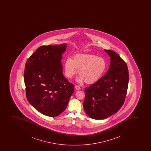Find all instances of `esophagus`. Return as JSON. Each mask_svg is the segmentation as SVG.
<instances>
[{
  "label": "esophagus",
  "instance_id": "34e87169",
  "mask_svg": "<svg viewBox=\"0 0 151 151\" xmlns=\"http://www.w3.org/2000/svg\"><path fill=\"white\" fill-rule=\"evenodd\" d=\"M75 88H76V90H80V89H81V87L79 86H78V85H76V87H75Z\"/></svg>",
  "mask_w": 151,
  "mask_h": 151
}]
</instances>
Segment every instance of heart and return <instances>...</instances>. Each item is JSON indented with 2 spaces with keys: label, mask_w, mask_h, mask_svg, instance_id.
<instances>
[{
  "label": "heart",
  "mask_w": 151,
  "mask_h": 151,
  "mask_svg": "<svg viewBox=\"0 0 151 151\" xmlns=\"http://www.w3.org/2000/svg\"><path fill=\"white\" fill-rule=\"evenodd\" d=\"M107 68V62L104 58L95 54L78 53L73 59L68 58L64 63V73L71 78L78 72L81 76L76 79L78 83L85 82L93 84L102 78Z\"/></svg>",
  "instance_id": "b5f03b06"
}]
</instances>
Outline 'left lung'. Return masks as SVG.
I'll list each match as a JSON object with an SVG mask.
<instances>
[{"instance_id": "obj_1", "label": "left lung", "mask_w": 151, "mask_h": 151, "mask_svg": "<svg viewBox=\"0 0 151 151\" xmlns=\"http://www.w3.org/2000/svg\"><path fill=\"white\" fill-rule=\"evenodd\" d=\"M104 50L110 57L108 70L98 82L85 89L84 110L94 119H104L116 113L124 104L128 88L126 63L114 51Z\"/></svg>"}]
</instances>
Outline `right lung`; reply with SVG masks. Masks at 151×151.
Returning <instances> with one entry per match:
<instances>
[{
  "instance_id": "obj_1",
  "label": "right lung",
  "mask_w": 151,
  "mask_h": 151,
  "mask_svg": "<svg viewBox=\"0 0 151 151\" xmlns=\"http://www.w3.org/2000/svg\"><path fill=\"white\" fill-rule=\"evenodd\" d=\"M66 46H41L26 63L27 98L33 107L46 116L55 117L63 113L74 92V85L63 73L61 59Z\"/></svg>"
}]
</instances>
